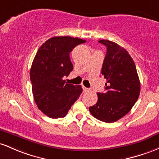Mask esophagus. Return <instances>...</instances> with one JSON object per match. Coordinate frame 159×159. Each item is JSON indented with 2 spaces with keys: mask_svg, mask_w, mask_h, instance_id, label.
Returning a JSON list of instances; mask_svg holds the SVG:
<instances>
[{
  "mask_svg": "<svg viewBox=\"0 0 159 159\" xmlns=\"http://www.w3.org/2000/svg\"><path fill=\"white\" fill-rule=\"evenodd\" d=\"M83 92H89V89H88V88H86V87H85L84 85H83Z\"/></svg>",
  "mask_w": 159,
  "mask_h": 159,
  "instance_id": "obj_1",
  "label": "esophagus"
}]
</instances>
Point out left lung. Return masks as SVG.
Segmentation results:
<instances>
[{"instance_id": "left-lung-1", "label": "left lung", "mask_w": 159, "mask_h": 159, "mask_svg": "<svg viewBox=\"0 0 159 159\" xmlns=\"http://www.w3.org/2000/svg\"><path fill=\"white\" fill-rule=\"evenodd\" d=\"M99 43L107 46L101 74L107 80L104 93H98V102L89 107L94 118L114 122L125 116L138 99L140 83L136 66L124 48L108 40Z\"/></svg>"}]
</instances>
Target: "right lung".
Returning <instances> with one entry per match:
<instances>
[{
    "instance_id": "obj_1",
    "label": "right lung",
    "mask_w": 159,
    "mask_h": 159,
    "mask_svg": "<svg viewBox=\"0 0 159 159\" xmlns=\"http://www.w3.org/2000/svg\"><path fill=\"white\" fill-rule=\"evenodd\" d=\"M85 41L68 36L52 37L34 58L30 70L34 98L39 110L49 118L66 116L83 92L81 85L67 83L63 77L74 68L70 52Z\"/></svg>"
}]
</instances>
